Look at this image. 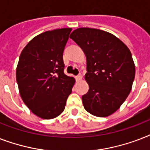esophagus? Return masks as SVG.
I'll use <instances>...</instances> for the list:
<instances>
[{
  "instance_id": "34e87169",
  "label": "esophagus",
  "mask_w": 150,
  "mask_h": 150,
  "mask_svg": "<svg viewBox=\"0 0 150 150\" xmlns=\"http://www.w3.org/2000/svg\"><path fill=\"white\" fill-rule=\"evenodd\" d=\"M82 75H78L77 76H75V79H76V81H79V80L82 79Z\"/></svg>"
}]
</instances>
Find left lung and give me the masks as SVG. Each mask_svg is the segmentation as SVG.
<instances>
[{"label":"left lung","mask_w":150,"mask_h":150,"mask_svg":"<svg viewBox=\"0 0 150 150\" xmlns=\"http://www.w3.org/2000/svg\"><path fill=\"white\" fill-rule=\"evenodd\" d=\"M70 38L86 57L85 79L89 89L82 96L85 109L94 116H109L132 89L135 67L130 50L113 34L100 29L79 28Z\"/></svg>","instance_id":"8db88e82"}]
</instances>
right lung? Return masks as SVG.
I'll list each match as a JSON object with an SVG mask.
<instances>
[{"label": "right lung", "mask_w": 150, "mask_h": 150, "mask_svg": "<svg viewBox=\"0 0 150 150\" xmlns=\"http://www.w3.org/2000/svg\"><path fill=\"white\" fill-rule=\"evenodd\" d=\"M71 29H54L34 37L22 50L16 68L20 96L29 110L43 119L62 113L75 79L64 73L63 52Z\"/></svg>", "instance_id": "right-lung-1"}]
</instances>
